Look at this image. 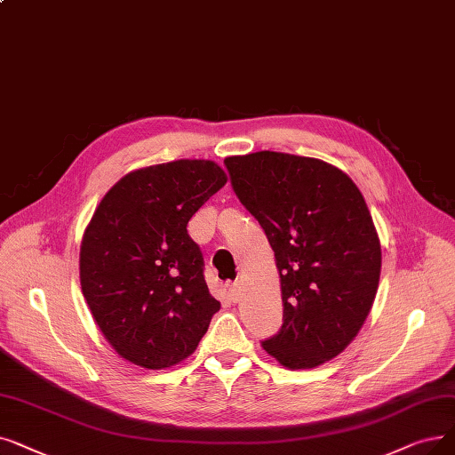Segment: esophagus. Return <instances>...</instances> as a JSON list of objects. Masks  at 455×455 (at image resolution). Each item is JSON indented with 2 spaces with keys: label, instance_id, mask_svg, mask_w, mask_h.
I'll return each instance as SVG.
<instances>
[{
  "label": "esophagus",
  "instance_id": "obj_1",
  "mask_svg": "<svg viewBox=\"0 0 455 455\" xmlns=\"http://www.w3.org/2000/svg\"><path fill=\"white\" fill-rule=\"evenodd\" d=\"M228 298H230L232 303L242 301V298H243L242 286H240V284H230V286H228Z\"/></svg>",
  "mask_w": 455,
  "mask_h": 455
}]
</instances>
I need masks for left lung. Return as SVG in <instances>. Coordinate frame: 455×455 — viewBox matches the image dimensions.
<instances>
[{
	"mask_svg": "<svg viewBox=\"0 0 455 455\" xmlns=\"http://www.w3.org/2000/svg\"><path fill=\"white\" fill-rule=\"evenodd\" d=\"M232 188L275 252L283 327L262 342L288 370L340 355L371 310L381 242L361 189L323 160L260 150L225 157Z\"/></svg>",
	"mask_w": 455,
	"mask_h": 455,
	"instance_id": "1",
	"label": "left lung"
}]
</instances>
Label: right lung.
<instances>
[{
  "label": "right lung",
  "mask_w": 455,
  "mask_h": 455,
  "mask_svg": "<svg viewBox=\"0 0 455 455\" xmlns=\"http://www.w3.org/2000/svg\"><path fill=\"white\" fill-rule=\"evenodd\" d=\"M212 160H174L124 174L96 206L80 247V283L109 346L164 370L199 346L221 303L210 293L188 221L227 184Z\"/></svg>",
  "instance_id": "obj_1"
}]
</instances>
